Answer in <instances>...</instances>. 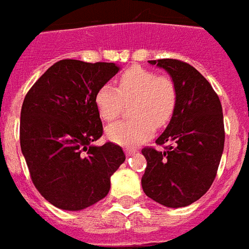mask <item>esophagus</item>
<instances>
[{
    "instance_id": "34e87169",
    "label": "esophagus",
    "mask_w": 249,
    "mask_h": 249,
    "mask_svg": "<svg viewBox=\"0 0 249 249\" xmlns=\"http://www.w3.org/2000/svg\"><path fill=\"white\" fill-rule=\"evenodd\" d=\"M124 152H126L127 157H128V155H132V154H135V151H134V150H130V148H126V150H124Z\"/></svg>"
}]
</instances>
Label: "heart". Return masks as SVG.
Here are the masks:
<instances>
[{"mask_svg":"<svg viewBox=\"0 0 249 249\" xmlns=\"http://www.w3.org/2000/svg\"><path fill=\"white\" fill-rule=\"evenodd\" d=\"M134 98L131 112L135 117L111 123L106 128L108 141L121 146H138L155 130L170 122L178 103L177 85L168 75L134 66L117 79V87L105 83L95 92L99 117L110 122L121 114L123 101Z\"/></svg>","mask_w":249,"mask_h":249,"instance_id":"1","label":"heart"}]
</instances>
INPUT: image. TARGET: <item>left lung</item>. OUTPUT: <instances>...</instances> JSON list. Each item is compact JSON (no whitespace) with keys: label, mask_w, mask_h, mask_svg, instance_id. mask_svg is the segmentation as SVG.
<instances>
[{"label":"left lung","mask_w":249,"mask_h":249,"mask_svg":"<svg viewBox=\"0 0 249 249\" xmlns=\"http://www.w3.org/2000/svg\"><path fill=\"white\" fill-rule=\"evenodd\" d=\"M148 62L171 75L178 103L168 126L157 139L164 150H142L147 160L143 191L162 206H190L210 190L216 177L226 138L220 99L191 65L179 59Z\"/></svg>","instance_id":"1"}]
</instances>
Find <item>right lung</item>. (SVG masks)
Returning <instances> with one entry per match:
<instances>
[{
  "mask_svg": "<svg viewBox=\"0 0 249 249\" xmlns=\"http://www.w3.org/2000/svg\"><path fill=\"white\" fill-rule=\"evenodd\" d=\"M119 67L62 59L34 83L21 108L19 141L30 178L53 206L79 211L110 191V178L124 162L122 147L102 137L95 92Z\"/></svg>",
  "mask_w": 249,
  "mask_h": 249,
  "instance_id": "add662e5",
  "label": "right lung"
}]
</instances>
